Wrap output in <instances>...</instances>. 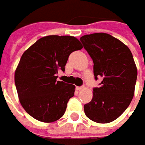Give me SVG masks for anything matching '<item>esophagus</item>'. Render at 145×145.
Segmentation results:
<instances>
[{
	"instance_id": "esophagus-1",
	"label": "esophagus",
	"mask_w": 145,
	"mask_h": 145,
	"mask_svg": "<svg viewBox=\"0 0 145 145\" xmlns=\"http://www.w3.org/2000/svg\"><path fill=\"white\" fill-rule=\"evenodd\" d=\"M76 90H78V91H81L82 89H84V87L81 86V87H79V86H76Z\"/></svg>"
}]
</instances>
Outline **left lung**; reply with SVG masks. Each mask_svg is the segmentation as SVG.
Returning a JSON list of instances; mask_svg holds the SVG:
<instances>
[{"label": "left lung", "instance_id": "8db88e82", "mask_svg": "<svg viewBox=\"0 0 145 145\" xmlns=\"http://www.w3.org/2000/svg\"><path fill=\"white\" fill-rule=\"evenodd\" d=\"M93 61L95 79L92 100L84 106L85 114L93 122L108 123L118 119L130 105L135 93L137 69L130 49L106 33H94L80 39Z\"/></svg>", "mask_w": 145, "mask_h": 145}]
</instances>
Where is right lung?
<instances>
[{
	"label": "right lung",
	"mask_w": 145,
	"mask_h": 145,
	"mask_svg": "<svg viewBox=\"0 0 145 145\" xmlns=\"http://www.w3.org/2000/svg\"><path fill=\"white\" fill-rule=\"evenodd\" d=\"M83 48L74 36L42 37L25 50L15 70L14 81L22 106L43 123L59 120L73 97L75 86L56 81L69 56Z\"/></svg>",
	"instance_id": "add662e5"
}]
</instances>
